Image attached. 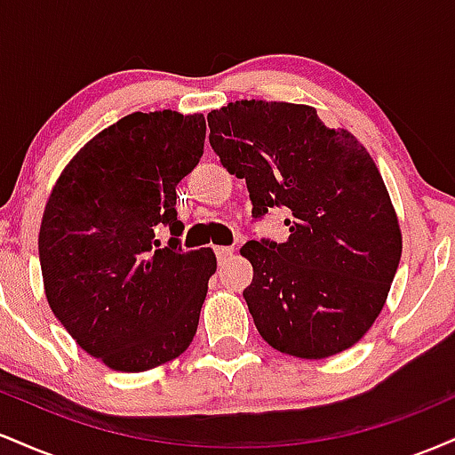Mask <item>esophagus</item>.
<instances>
[{
  "label": "esophagus",
  "instance_id": "obj_1",
  "mask_svg": "<svg viewBox=\"0 0 455 455\" xmlns=\"http://www.w3.org/2000/svg\"><path fill=\"white\" fill-rule=\"evenodd\" d=\"M233 252H235V248H231V245H218L216 248V257L220 263H224L227 259H231Z\"/></svg>",
  "mask_w": 455,
  "mask_h": 455
}]
</instances>
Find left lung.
Instances as JSON below:
<instances>
[{
	"label": "left lung",
	"mask_w": 455,
	"mask_h": 455,
	"mask_svg": "<svg viewBox=\"0 0 455 455\" xmlns=\"http://www.w3.org/2000/svg\"><path fill=\"white\" fill-rule=\"evenodd\" d=\"M220 162L245 180L254 218L286 207L289 239L248 242L243 291L263 340L301 359H325L365 336L387 301L402 231L368 149L316 108L237 100L207 115Z\"/></svg>",
	"instance_id": "8db88e82"
}]
</instances>
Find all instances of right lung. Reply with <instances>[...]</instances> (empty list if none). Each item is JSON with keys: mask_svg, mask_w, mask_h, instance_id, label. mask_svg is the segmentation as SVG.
<instances>
[{"mask_svg": "<svg viewBox=\"0 0 455 455\" xmlns=\"http://www.w3.org/2000/svg\"><path fill=\"white\" fill-rule=\"evenodd\" d=\"M201 113H132L87 140L57 177L38 235L44 295L78 347L117 372H145L190 347L212 248H180L175 188L198 164ZM174 237L162 249L157 228Z\"/></svg>", "mask_w": 455, "mask_h": 455, "instance_id": "obj_1", "label": "right lung"}]
</instances>
